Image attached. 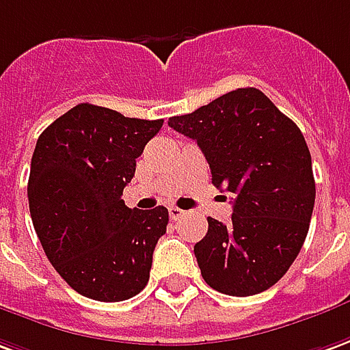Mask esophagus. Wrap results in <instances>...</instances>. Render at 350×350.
Wrapping results in <instances>:
<instances>
[{
  "instance_id": "esophagus-1",
  "label": "esophagus",
  "mask_w": 350,
  "mask_h": 350,
  "mask_svg": "<svg viewBox=\"0 0 350 350\" xmlns=\"http://www.w3.org/2000/svg\"><path fill=\"white\" fill-rule=\"evenodd\" d=\"M168 214H170V219H174L176 221V219H180L185 212H183L182 208H178V206H170V208H168Z\"/></svg>"
}]
</instances>
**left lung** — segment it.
<instances>
[{
  "label": "left lung",
  "instance_id": "8db88e82",
  "mask_svg": "<svg viewBox=\"0 0 350 350\" xmlns=\"http://www.w3.org/2000/svg\"><path fill=\"white\" fill-rule=\"evenodd\" d=\"M168 126L197 142L212 183L233 195L231 224L208 217L195 244L204 282L237 297L265 292L297 258L312 216L317 189L301 131L254 87L170 117Z\"/></svg>",
  "mask_w": 350,
  "mask_h": 350
}]
</instances>
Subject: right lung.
I'll return each mask as SVG.
<instances>
[{
    "mask_svg": "<svg viewBox=\"0 0 350 350\" xmlns=\"http://www.w3.org/2000/svg\"><path fill=\"white\" fill-rule=\"evenodd\" d=\"M161 126L163 119L79 104L38 138L28 180L31 221L49 261L77 294L124 301L150 280L168 210L129 208L121 197Z\"/></svg>",
    "mask_w": 350,
    "mask_h": 350,
    "instance_id": "add662e5",
    "label": "right lung"
}]
</instances>
